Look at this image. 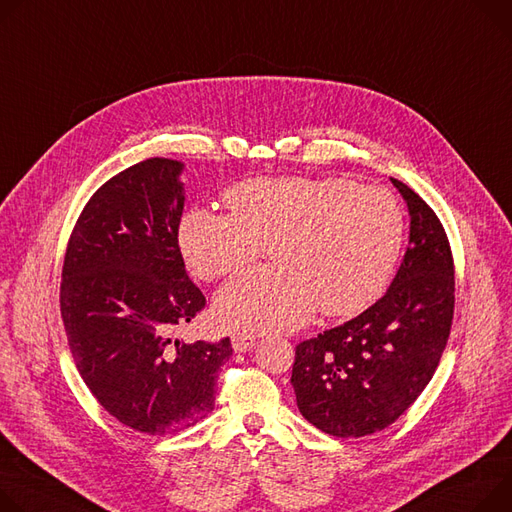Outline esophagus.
<instances>
[{
  "label": "esophagus",
  "mask_w": 512,
  "mask_h": 512,
  "mask_svg": "<svg viewBox=\"0 0 512 512\" xmlns=\"http://www.w3.org/2000/svg\"><path fill=\"white\" fill-rule=\"evenodd\" d=\"M255 347V337L253 335H245V333H237L232 335V349L237 353H247Z\"/></svg>",
  "instance_id": "esophagus-1"
}]
</instances>
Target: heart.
I'll return each instance as SVG.
<instances>
[{
  "label": "heart",
  "mask_w": 512,
  "mask_h": 512,
  "mask_svg": "<svg viewBox=\"0 0 512 512\" xmlns=\"http://www.w3.org/2000/svg\"><path fill=\"white\" fill-rule=\"evenodd\" d=\"M228 216L194 208L181 218L179 249L200 280L237 273L265 249L273 265L243 273L214 300L224 329L294 331L316 306L351 316L374 304L400 261L404 210L376 185L343 177L251 179L224 196Z\"/></svg>",
  "instance_id": "obj_1"
}]
</instances>
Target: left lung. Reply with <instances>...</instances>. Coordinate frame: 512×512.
I'll return each instance as SVG.
<instances>
[{"mask_svg": "<svg viewBox=\"0 0 512 512\" xmlns=\"http://www.w3.org/2000/svg\"><path fill=\"white\" fill-rule=\"evenodd\" d=\"M410 214L408 249L388 292L341 327L296 347L292 386L308 423L341 439L392 425L431 382L449 339L455 280L429 204L390 177Z\"/></svg>", "mask_w": 512, "mask_h": 512, "instance_id": "obj_1", "label": "left lung"}]
</instances>
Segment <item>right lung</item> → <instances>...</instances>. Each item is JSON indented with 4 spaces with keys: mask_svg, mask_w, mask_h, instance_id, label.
I'll list each match as a JSON object with an SVG mask.
<instances>
[{
    "mask_svg": "<svg viewBox=\"0 0 512 512\" xmlns=\"http://www.w3.org/2000/svg\"><path fill=\"white\" fill-rule=\"evenodd\" d=\"M181 161L147 159L85 204L67 245L61 316L79 374L122 425L145 435L194 427L214 410L220 343L173 339L206 298L177 243Z\"/></svg>",
    "mask_w": 512,
    "mask_h": 512,
    "instance_id": "1",
    "label": "right lung"
}]
</instances>
